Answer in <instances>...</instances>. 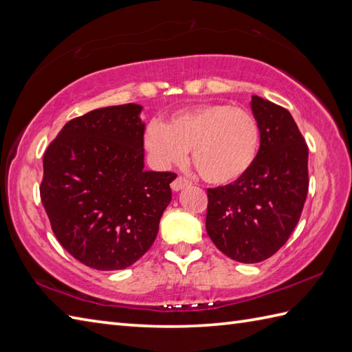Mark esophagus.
Returning <instances> with one entry per match:
<instances>
[{"label":"esophagus","instance_id":"esophagus-1","mask_svg":"<svg viewBox=\"0 0 352 352\" xmlns=\"http://www.w3.org/2000/svg\"><path fill=\"white\" fill-rule=\"evenodd\" d=\"M189 184H190V182H189V180H186L184 177H177L175 180L170 183V188H172V190H174V192H180L182 189L188 188Z\"/></svg>","mask_w":352,"mask_h":352}]
</instances>
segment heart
<instances>
[{
    "mask_svg": "<svg viewBox=\"0 0 352 352\" xmlns=\"http://www.w3.org/2000/svg\"><path fill=\"white\" fill-rule=\"evenodd\" d=\"M144 144L157 168L182 164L192 151L193 168L204 182L228 184L243 177L256 162L260 129L248 110L199 104L177 111L166 124L149 122Z\"/></svg>",
    "mask_w": 352,
    "mask_h": 352,
    "instance_id": "obj_1",
    "label": "heart"
}]
</instances>
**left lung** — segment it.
Returning a JSON list of instances; mask_svg holds the SVG:
<instances>
[{
	"label": "left lung",
	"mask_w": 352,
	"mask_h": 352,
	"mask_svg": "<svg viewBox=\"0 0 352 352\" xmlns=\"http://www.w3.org/2000/svg\"><path fill=\"white\" fill-rule=\"evenodd\" d=\"M260 148L234 183L208 189L206 230L216 248L241 263H258L295 230L309 192V148L286 109L252 95Z\"/></svg>",
	"instance_id": "left-lung-1"
}]
</instances>
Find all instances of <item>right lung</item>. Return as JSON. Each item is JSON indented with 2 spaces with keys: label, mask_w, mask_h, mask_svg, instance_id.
Returning <instances> with one entry per match:
<instances>
[{
  "label": "right lung",
  "mask_w": 352,
  "mask_h": 352,
  "mask_svg": "<svg viewBox=\"0 0 352 352\" xmlns=\"http://www.w3.org/2000/svg\"><path fill=\"white\" fill-rule=\"evenodd\" d=\"M139 104L89 111L43 155L41 199L57 241L98 271L131 266L151 248L172 199V172L145 170Z\"/></svg>",
  "instance_id": "add662e5"
}]
</instances>
